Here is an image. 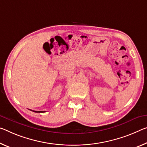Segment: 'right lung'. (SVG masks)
<instances>
[{
  "instance_id": "add662e5",
  "label": "right lung",
  "mask_w": 147,
  "mask_h": 147,
  "mask_svg": "<svg viewBox=\"0 0 147 147\" xmlns=\"http://www.w3.org/2000/svg\"><path fill=\"white\" fill-rule=\"evenodd\" d=\"M32 111L34 112V113H45V111Z\"/></svg>"
}]
</instances>
